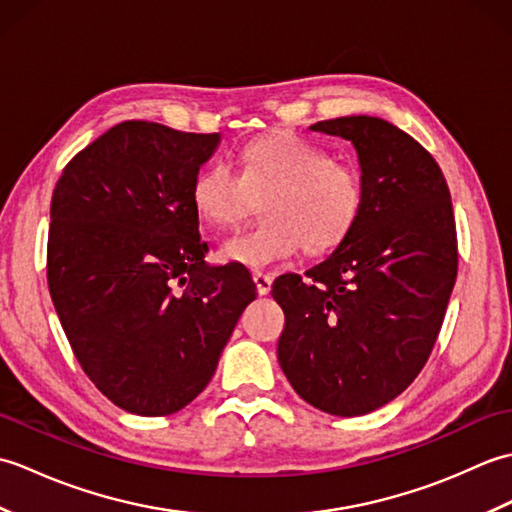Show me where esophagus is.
I'll return each instance as SVG.
<instances>
[{"mask_svg":"<svg viewBox=\"0 0 512 512\" xmlns=\"http://www.w3.org/2000/svg\"><path fill=\"white\" fill-rule=\"evenodd\" d=\"M253 281H255L259 295H268L270 288H273V277L262 273V270H255V273H253Z\"/></svg>","mask_w":512,"mask_h":512,"instance_id":"34e87169","label":"esophagus"}]
</instances>
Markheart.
<instances>
[{"mask_svg": "<svg viewBox=\"0 0 512 512\" xmlns=\"http://www.w3.org/2000/svg\"><path fill=\"white\" fill-rule=\"evenodd\" d=\"M264 217L231 235L220 257L262 268L297 253H325L352 233L363 211L361 173L328 149L292 134L259 136L239 154V171L213 160L195 173L191 200L206 222L231 226L253 211Z\"/></svg>", "mask_w": 512, "mask_h": 512, "instance_id": "obj_1", "label": "heart"}]
</instances>
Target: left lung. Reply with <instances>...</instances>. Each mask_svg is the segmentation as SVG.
<instances>
[{
  "mask_svg": "<svg viewBox=\"0 0 512 512\" xmlns=\"http://www.w3.org/2000/svg\"><path fill=\"white\" fill-rule=\"evenodd\" d=\"M352 140L365 202L325 262L281 275L277 358L292 389L332 416H363L402 394L436 345L458 277L451 193L418 140L376 116L310 125Z\"/></svg>",
  "mask_w": 512,
  "mask_h": 512,
  "instance_id": "obj_1",
  "label": "left lung"
}]
</instances>
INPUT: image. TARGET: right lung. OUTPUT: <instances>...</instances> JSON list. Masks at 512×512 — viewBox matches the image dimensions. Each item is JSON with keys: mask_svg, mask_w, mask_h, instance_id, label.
<instances>
[{"mask_svg": "<svg viewBox=\"0 0 512 512\" xmlns=\"http://www.w3.org/2000/svg\"><path fill=\"white\" fill-rule=\"evenodd\" d=\"M217 143L118 123L65 165L52 193L54 310L83 372L138 416L187 407L257 297L246 266L204 262L191 184Z\"/></svg>", "mask_w": 512, "mask_h": 512, "instance_id": "obj_1", "label": "right lung"}]
</instances>
